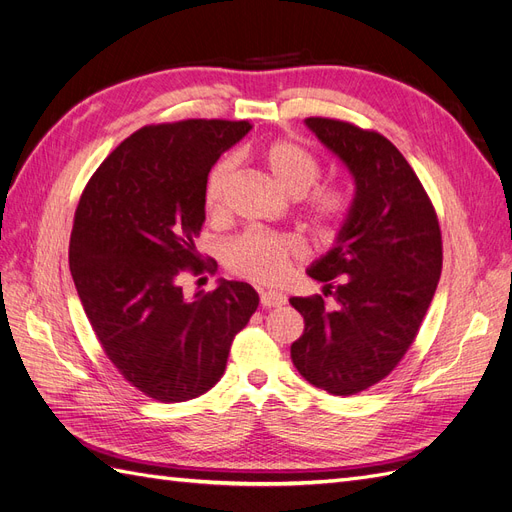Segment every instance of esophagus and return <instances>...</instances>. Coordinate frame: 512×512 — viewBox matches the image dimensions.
Here are the masks:
<instances>
[{"label":"esophagus","mask_w":512,"mask_h":512,"mask_svg":"<svg viewBox=\"0 0 512 512\" xmlns=\"http://www.w3.org/2000/svg\"><path fill=\"white\" fill-rule=\"evenodd\" d=\"M260 305L262 307H282L286 305V297L282 292H260Z\"/></svg>","instance_id":"esophagus-1"}]
</instances>
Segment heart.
<instances>
[{
	"label": "heart",
	"mask_w": 512,
	"mask_h": 512,
	"mask_svg": "<svg viewBox=\"0 0 512 512\" xmlns=\"http://www.w3.org/2000/svg\"><path fill=\"white\" fill-rule=\"evenodd\" d=\"M271 181L284 194L299 198L305 194V211L318 230H327L344 218L350 209V194L339 183H322L307 192L320 177V162L307 149L290 141H273L262 151ZM232 160L213 166L205 183V207L218 215L224 207L226 188L232 175ZM303 256V245L294 237L245 232L226 250V262L232 273L260 284H277L288 275L292 262Z\"/></svg>",
	"instance_id": "b5f03b06"
}]
</instances>
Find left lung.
<instances>
[{"label": "left lung", "instance_id": "1", "mask_svg": "<svg viewBox=\"0 0 512 512\" xmlns=\"http://www.w3.org/2000/svg\"><path fill=\"white\" fill-rule=\"evenodd\" d=\"M307 128L342 160L354 198L335 245L307 269L323 297H292L305 320L290 346L299 374L331 395L384 380L412 346L442 273L436 209L399 149L374 130L307 117Z\"/></svg>", "mask_w": 512, "mask_h": 512}]
</instances>
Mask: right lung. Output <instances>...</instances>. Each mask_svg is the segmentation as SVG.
Returning <instances> with one entry per match:
<instances>
[{"label":"right lung","instance_id":"right-lung-1","mask_svg":"<svg viewBox=\"0 0 512 512\" xmlns=\"http://www.w3.org/2000/svg\"><path fill=\"white\" fill-rule=\"evenodd\" d=\"M250 121L185 119L128 136L85 185L74 213L70 271L102 350L138 391L175 404L207 393L258 292L220 282L183 294L181 275L213 271L194 239L205 183Z\"/></svg>","mask_w":512,"mask_h":512}]
</instances>
